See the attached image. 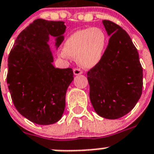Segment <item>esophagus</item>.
<instances>
[{
  "label": "esophagus",
  "mask_w": 154,
  "mask_h": 154,
  "mask_svg": "<svg viewBox=\"0 0 154 154\" xmlns=\"http://www.w3.org/2000/svg\"><path fill=\"white\" fill-rule=\"evenodd\" d=\"M73 74H74L75 76L82 74V71H81L80 69H73Z\"/></svg>",
  "instance_id": "1"
}]
</instances>
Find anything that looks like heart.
Instances as JSON below:
<instances>
[{
    "instance_id": "b5f03b06",
    "label": "heart",
    "mask_w": 154,
    "mask_h": 154,
    "mask_svg": "<svg viewBox=\"0 0 154 154\" xmlns=\"http://www.w3.org/2000/svg\"><path fill=\"white\" fill-rule=\"evenodd\" d=\"M107 45V37L100 27L76 31L68 37L61 56L77 58L85 68H92L102 60Z\"/></svg>"
}]
</instances>
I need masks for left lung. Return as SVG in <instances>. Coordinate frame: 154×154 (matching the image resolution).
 Wrapping results in <instances>:
<instances>
[{
	"label": "left lung",
	"instance_id": "8db88e82",
	"mask_svg": "<svg viewBox=\"0 0 154 154\" xmlns=\"http://www.w3.org/2000/svg\"><path fill=\"white\" fill-rule=\"evenodd\" d=\"M109 42L100 62L87 73L95 112L117 119L133 109L142 91V67L129 35L116 23L103 20Z\"/></svg>",
	"mask_w": 154,
	"mask_h": 154
}]
</instances>
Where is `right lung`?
<instances>
[{"label": "right lung", "mask_w": 154, "mask_h": 154, "mask_svg": "<svg viewBox=\"0 0 154 154\" xmlns=\"http://www.w3.org/2000/svg\"><path fill=\"white\" fill-rule=\"evenodd\" d=\"M63 21L36 20L16 38L8 59L7 84L20 115L39 125L55 123L66 107V94L73 80L72 69L55 68L50 36L56 49L64 40Z\"/></svg>", "instance_id": "obj_1"}]
</instances>
